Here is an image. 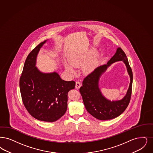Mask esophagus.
I'll list each match as a JSON object with an SVG mask.
<instances>
[{
	"instance_id": "obj_1",
	"label": "esophagus",
	"mask_w": 153,
	"mask_h": 153,
	"mask_svg": "<svg viewBox=\"0 0 153 153\" xmlns=\"http://www.w3.org/2000/svg\"><path fill=\"white\" fill-rule=\"evenodd\" d=\"M81 86V82L80 81H76V88L79 89Z\"/></svg>"
}]
</instances>
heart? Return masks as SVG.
Instances as JSON below:
<instances>
[{"label":"heart","instance_id":"obj_1","mask_svg":"<svg viewBox=\"0 0 153 153\" xmlns=\"http://www.w3.org/2000/svg\"><path fill=\"white\" fill-rule=\"evenodd\" d=\"M83 63H84V61L79 58L74 57L70 59V64L74 67H80L83 65ZM64 66L65 68V69L67 71L72 74L74 73V68L72 67V66H71L70 64L68 63H65ZM92 69H93V67L91 65H87L84 68V71L86 73H89L92 71Z\"/></svg>","mask_w":153,"mask_h":153}]
</instances>
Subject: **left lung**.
<instances>
[{"instance_id":"1","label":"left lung","mask_w":153,"mask_h":153,"mask_svg":"<svg viewBox=\"0 0 153 153\" xmlns=\"http://www.w3.org/2000/svg\"><path fill=\"white\" fill-rule=\"evenodd\" d=\"M119 61H123L125 63L130 76L131 82L127 93L122 100L111 102L102 95L99 88V80L111 63ZM133 73L128 58L123 50L118 48L116 53L106 64L96 68L84 79L79 92L86 109L92 116L100 120H108L121 115L128 107L131 95Z\"/></svg>"}]
</instances>
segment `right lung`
Listing matches in <instances>:
<instances>
[{"instance_id":"1","label":"right lung","mask_w":153,"mask_h":153,"mask_svg":"<svg viewBox=\"0 0 153 153\" xmlns=\"http://www.w3.org/2000/svg\"><path fill=\"white\" fill-rule=\"evenodd\" d=\"M47 40L40 43L25 61L19 85L25 108L38 120L55 122L67 109L68 93L75 87L74 81L61 79L56 72L43 73L36 67L37 54Z\"/></svg>"}]
</instances>
